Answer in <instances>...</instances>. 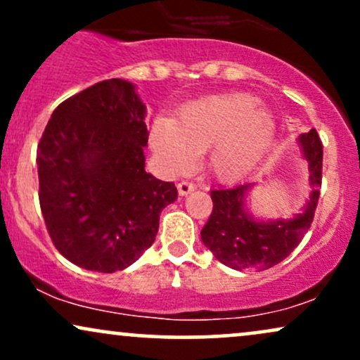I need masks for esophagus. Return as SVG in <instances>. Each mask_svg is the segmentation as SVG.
Here are the masks:
<instances>
[{
  "label": "esophagus",
  "mask_w": 360,
  "mask_h": 360,
  "mask_svg": "<svg viewBox=\"0 0 360 360\" xmlns=\"http://www.w3.org/2000/svg\"><path fill=\"white\" fill-rule=\"evenodd\" d=\"M194 189H196V184L191 183V181H181V183L177 184V191H179L181 196H186V194L194 191Z\"/></svg>",
  "instance_id": "esophagus-1"
}]
</instances>
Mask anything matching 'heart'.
<instances>
[{"label": "heart", "mask_w": 360, "mask_h": 360, "mask_svg": "<svg viewBox=\"0 0 360 360\" xmlns=\"http://www.w3.org/2000/svg\"><path fill=\"white\" fill-rule=\"evenodd\" d=\"M276 120L266 106L247 93L205 98L184 106L176 122L155 120L152 148L167 169L183 172L196 152L208 150V166L218 179L237 181L252 171L269 150Z\"/></svg>", "instance_id": "obj_1"}]
</instances>
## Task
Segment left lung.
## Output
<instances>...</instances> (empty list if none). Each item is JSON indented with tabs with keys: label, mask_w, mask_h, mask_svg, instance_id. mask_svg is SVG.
Wrapping results in <instances>:
<instances>
[{
	"label": "left lung",
	"mask_w": 360,
	"mask_h": 360,
	"mask_svg": "<svg viewBox=\"0 0 360 360\" xmlns=\"http://www.w3.org/2000/svg\"><path fill=\"white\" fill-rule=\"evenodd\" d=\"M300 143L309 162L313 193L304 212L292 220L259 223L247 217L243 200L250 184L213 189V212L201 230V240L220 262L238 271L269 269L300 245L315 218L323 167V146L315 128L301 135Z\"/></svg>",
	"instance_id": "1"
}]
</instances>
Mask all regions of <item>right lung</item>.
<instances>
[{
    "label": "right lung",
    "mask_w": 360,
    "mask_h": 360,
    "mask_svg": "<svg viewBox=\"0 0 360 360\" xmlns=\"http://www.w3.org/2000/svg\"><path fill=\"white\" fill-rule=\"evenodd\" d=\"M146 106L134 84L106 79L62 101L37 148L39 200L56 249L88 271L134 264L155 240L174 183L146 171Z\"/></svg>",
    "instance_id": "add662e5"
}]
</instances>
